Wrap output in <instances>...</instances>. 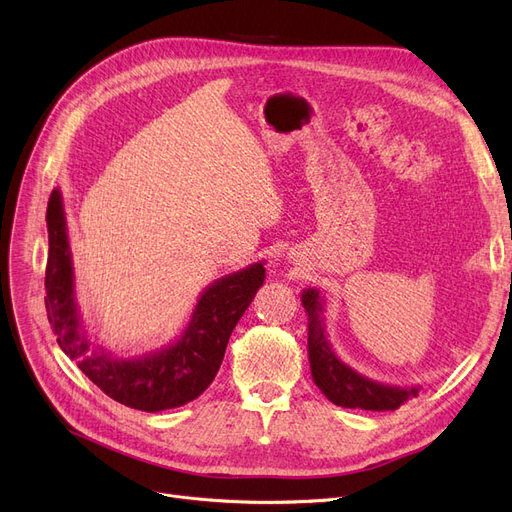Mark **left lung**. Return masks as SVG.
Masks as SVG:
<instances>
[{
    "label": "left lung",
    "instance_id": "1",
    "mask_svg": "<svg viewBox=\"0 0 512 512\" xmlns=\"http://www.w3.org/2000/svg\"><path fill=\"white\" fill-rule=\"evenodd\" d=\"M307 311V353L315 386L338 407L365 411H394L419 394V386L400 388L365 378L351 365L340 361L326 336L324 297L317 288H307L301 294Z\"/></svg>",
    "mask_w": 512,
    "mask_h": 512
}]
</instances>
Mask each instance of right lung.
<instances>
[{
    "instance_id": "right-lung-1",
    "label": "right lung",
    "mask_w": 512,
    "mask_h": 512,
    "mask_svg": "<svg viewBox=\"0 0 512 512\" xmlns=\"http://www.w3.org/2000/svg\"><path fill=\"white\" fill-rule=\"evenodd\" d=\"M49 255L45 307L62 351L120 405L147 413L182 407L201 396L218 373L230 334L265 280L263 261L211 282L178 340L141 357H116L87 334L74 294V267L62 193L47 203Z\"/></svg>"
}]
</instances>
